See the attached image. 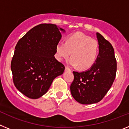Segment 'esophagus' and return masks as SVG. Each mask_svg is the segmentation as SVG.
Here are the masks:
<instances>
[{"label":"esophagus","mask_w":129,"mask_h":129,"mask_svg":"<svg viewBox=\"0 0 129 129\" xmlns=\"http://www.w3.org/2000/svg\"><path fill=\"white\" fill-rule=\"evenodd\" d=\"M65 71H70V69L68 67H65Z\"/></svg>","instance_id":"34e87169"}]
</instances>
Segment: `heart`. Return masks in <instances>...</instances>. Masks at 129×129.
<instances>
[{
    "instance_id": "heart-1",
    "label": "heart",
    "mask_w": 129,
    "mask_h": 129,
    "mask_svg": "<svg viewBox=\"0 0 129 129\" xmlns=\"http://www.w3.org/2000/svg\"><path fill=\"white\" fill-rule=\"evenodd\" d=\"M72 52V56L68 63L73 67L79 65L82 69H87L94 65L99 53V44L94 39L76 32L68 35L65 43H59L55 47V57L61 61L68 58Z\"/></svg>"
}]
</instances>
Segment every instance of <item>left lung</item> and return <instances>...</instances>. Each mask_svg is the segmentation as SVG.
Returning <instances> with one entry per match:
<instances>
[{"mask_svg": "<svg viewBox=\"0 0 129 129\" xmlns=\"http://www.w3.org/2000/svg\"><path fill=\"white\" fill-rule=\"evenodd\" d=\"M99 54L94 65L84 72H73L74 79L70 85L73 98L79 103L92 104L101 101L115 79L117 62L112 44L97 33Z\"/></svg>", "mask_w": 129, "mask_h": 129, "instance_id": "obj_1", "label": "left lung"}]
</instances>
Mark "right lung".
Listing matches in <instances>:
<instances>
[{
	"label": "right lung",
	"mask_w": 129,
	"mask_h": 129,
	"mask_svg": "<svg viewBox=\"0 0 129 129\" xmlns=\"http://www.w3.org/2000/svg\"><path fill=\"white\" fill-rule=\"evenodd\" d=\"M60 31L53 24H41L19 39L11 62L13 81L22 94L37 99L46 94L53 79L62 74L63 64L54 57L61 39Z\"/></svg>",
	"instance_id": "right-lung-1"
}]
</instances>
